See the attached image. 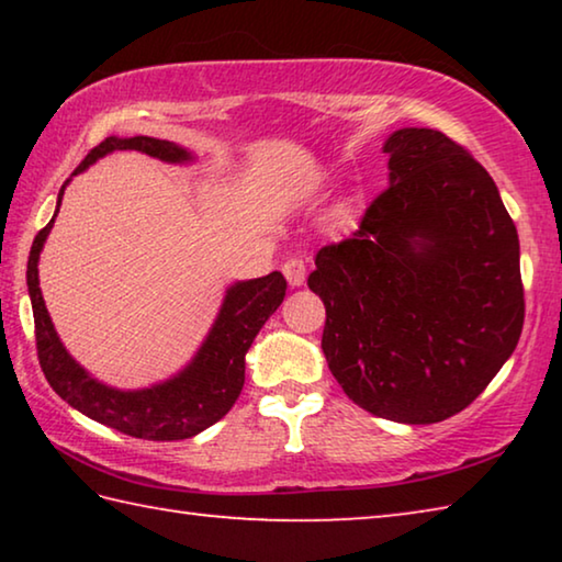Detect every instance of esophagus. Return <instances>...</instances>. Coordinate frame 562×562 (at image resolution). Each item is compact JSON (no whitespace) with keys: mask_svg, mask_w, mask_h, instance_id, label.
Instances as JSON below:
<instances>
[{"mask_svg":"<svg viewBox=\"0 0 562 562\" xmlns=\"http://www.w3.org/2000/svg\"><path fill=\"white\" fill-rule=\"evenodd\" d=\"M282 272L292 288H300V284L307 280V265H304V260L297 258V255H292V258L282 265Z\"/></svg>","mask_w":562,"mask_h":562,"instance_id":"obj_1","label":"esophagus"}]
</instances>
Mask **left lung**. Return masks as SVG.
Here are the masks:
<instances>
[{"instance_id": "8db88e82", "label": "left lung", "mask_w": 562, "mask_h": 562, "mask_svg": "<svg viewBox=\"0 0 562 562\" xmlns=\"http://www.w3.org/2000/svg\"><path fill=\"white\" fill-rule=\"evenodd\" d=\"M389 186L317 252L329 372L402 424L463 412L513 355L526 300L516 223L488 170L434 128L394 131Z\"/></svg>"}]
</instances>
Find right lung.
Returning a JSON list of instances; mask_svg holds the SVG:
<instances>
[{
    "label": "right lung",
    "mask_w": 562,
    "mask_h": 562,
    "mask_svg": "<svg viewBox=\"0 0 562 562\" xmlns=\"http://www.w3.org/2000/svg\"><path fill=\"white\" fill-rule=\"evenodd\" d=\"M111 150H140V154L168 160V164L190 160L188 150L170 144V140L148 136H109L97 148L89 150V156L81 160V166L74 173L89 168L93 160L111 154ZM64 188L59 193V205ZM54 217L49 225L36 233L30 262H26V284H30L34 310L36 355H40L42 372L54 392L66 404L93 418V422L148 441L190 439V436L201 434L207 426L221 422L243 392L245 351L250 349L252 339L258 337L265 322L284 300L288 280L282 278V272H270L258 280L233 284L225 294L223 310L205 345L176 379L150 389H140V392H119V389L97 382L76 364L59 337H56L49 312L44 307L36 262H40V252L46 235L52 231Z\"/></svg>",
    "instance_id": "add662e5"
}]
</instances>
